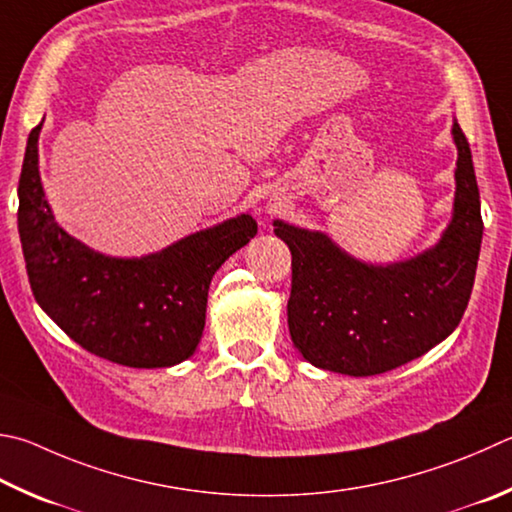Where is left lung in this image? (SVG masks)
I'll list each match as a JSON object with an SVG mask.
<instances>
[{
    "label": "left lung",
    "mask_w": 512,
    "mask_h": 512,
    "mask_svg": "<svg viewBox=\"0 0 512 512\" xmlns=\"http://www.w3.org/2000/svg\"><path fill=\"white\" fill-rule=\"evenodd\" d=\"M454 203L434 246L392 264L349 255L327 232L275 219V235L293 255L288 331L313 367L345 376H376L439 345L466 311L483 221L470 145L457 120Z\"/></svg>",
    "instance_id": "1"
}]
</instances>
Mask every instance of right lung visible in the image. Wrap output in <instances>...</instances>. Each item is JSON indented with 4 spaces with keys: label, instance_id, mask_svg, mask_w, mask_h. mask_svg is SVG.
<instances>
[{
    "label": "right lung",
    "instance_id": "add662e5",
    "mask_svg": "<svg viewBox=\"0 0 512 512\" xmlns=\"http://www.w3.org/2000/svg\"><path fill=\"white\" fill-rule=\"evenodd\" d=\"M42 123L26 141L17 188V228L37 304L100 358L136 369L179 365L201 342L212 275L257 235V221L241 212L143 257L98 253L71 237L46 201Z\"/></svg>",
    "mask_w": 512,
    "mask_h": 512
}]
</instances>
